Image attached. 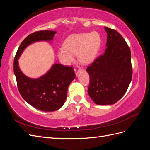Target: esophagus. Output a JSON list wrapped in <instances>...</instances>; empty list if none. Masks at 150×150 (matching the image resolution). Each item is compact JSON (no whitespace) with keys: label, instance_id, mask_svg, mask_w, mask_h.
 <instances>
[{"label":"esophagus","instance_id":"obj_1","mask_svg":"<svg viewBox=\"0 0 150 150\" xmlns=\"http://www.w3.org/2000/svg\"><path fill=\"white\" fill-rule=\"evenodd\" d=\"M80 71H81V68H80V67H79V66L76 67L74 68V71H75V73H76V75L78 74V73L80 72Z\"/></svg>","mask_w":150,"mask_h":150}]
</instances>
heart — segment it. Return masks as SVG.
<instances>
[{"instance_id":"1","label":"heart","mask_w":150,"mask_h":150,"mask_svg":"<svg viewBox=\"0 0 150 150\" xmlns=\"http://www.w3.org/2000/svg\"><path fill=\"white\" fill-rule=\"evenodd\" d=\"M101 46V38L98 32L72 35L64 43L65 49L58 52L60 60L66 64L74 61V54H78L79 62L84 64L92 62L98 56Z\"/></svg>"}]
</instances>
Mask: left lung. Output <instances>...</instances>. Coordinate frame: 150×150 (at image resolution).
Segmentation results:
<instances>
[{
    "label": "left lung",
    "instance_id": "8db88e82",
    "mask_svg": "<svg viewBox=\"0 0 150 150\" xmlns=\"http://www.w3.org/2000/svg\"><path fill=\"white\" fill-rule=\"evenodd\" d=\"M104 29L108 34L105 52L86 69L90 78L88 94L99 105L118 101L128 89L133 74L128 45L118 32Z\"/></svg>",
    "mask_w": 150,
    "mask_h": 150
}]
</instances>
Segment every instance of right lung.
I'll list each match as a JSON object with an SVG mask.
<instances>
[{
    "instance_id": "1",
    "label": "right lung",
    "mask_w": 150,
    "mask_h": 150,
    "mask_svg": "<svg viewBox=\"0 0 150 150\" xmlns=\"http://www.w3.org/2000/svg\"><path fill=\"white\" fill-rule=\"evenodd\" d=\"M56 33L52 30H40L29 34L21 44L13 61V72L19 93L31 106L43 111H56L64 104L68 86L76 77L73 67L55 64L43 76L31 79L21 72L17 60L28 45L39 40H52Z\"/></svg>"
}]
</instances>
